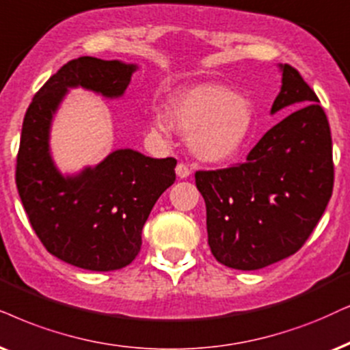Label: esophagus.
<instances>
[{
    "label": "esophagus",
    "instance_id": "esophagus-1",
    "mask_svg": "<svg viewBox=\"0 0 350 350\" xmlns=\"http://www.w3.org/2000/svg\"><path fill=\"white\" fill-rule=\"evenodd\" d=\"M190 172H192V170H190L187 165H184V163H179L178 167H176V174H178V178H180V179L189 178Z\"/></svg>",
    "mask_w": 350,
    "mask_h": 350
}]
</instances>
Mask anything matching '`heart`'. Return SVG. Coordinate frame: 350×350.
I'll use <instances>...</instances> for the list:
<instances>
[{
    "instance_id": "obj_1",
    "label": "heart",
    "mask_w": 350,
    "mask_h": 350,
    "mask_svg": "<svg viewBox=\"0 0 350 350\" xmlns=\"http://www.w3.org/2000/svg\"><path fill=\"white\" fill-rule=\"evenodd\" d=\"M170 118L158 113L152 119V129L165 135L171 124L183 134H192L196 152L205 160L231 157L244 142L252 126V109L244 98L226 87L205 83L170 101Z\"/></svg>"
}]
</instances>
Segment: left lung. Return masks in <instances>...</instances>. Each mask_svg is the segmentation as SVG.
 <instances>
[{
	"label": "left lung",
	"mask_w": 350,
	"mask_h": 350,
	"mask_svg": "<svg viewBox=\"0 0 350 350\" xmlns=\"http://www.w3.org/2000/svg\"><path fill=\"white\" fill-rule=\"evenodd\" d=\"M271 113L289 106L247 161L197 171L206 205L208 245L224 267L252 271L294 255L325 213L334 184L333 140L320 100L284 64Z\"/></svg>",
	"instance_id": "8db88e82"
}]
</instances>
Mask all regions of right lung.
I'll list each match as a JSON object with an SVG mask.
<instances>
[{"label":"right lung","mask_w":350,"mask_h":350,"mask_svg":"<svg viewBox=\"0 0 350 350\" xmlns=\"http://www.w3.org/2000/svg\"><path fill=\"white\" fill-rule=\"evenodd\" d=\"M134 70L92 56L69 61L35 94L22 122L16 185L30 226L51 255L90 271L121 269L139 255L145 221L176 180V160L116 150L94 170L63 178L48 152V131L68 87L114 98Z\"/></svg>","instance_id":"obj_1"}]
</instances>
